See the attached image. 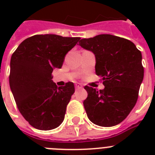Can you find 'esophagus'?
<instances>
[{"label": "esophagus", "mask_w": 155, "mask_h": 155, "mask_svg": "<svg viewBox=\"0 0 155 155\" xmlns=\"http://www.w3.org/2000/svg\"><path fill=\"white\" fill-rule=\"evenodd\" d=\"M75 88H77V89H80V88H82L83 86L80 84H76L75 85Z\"/></svg>", "instance_id": "obj_1"}]
</instances>
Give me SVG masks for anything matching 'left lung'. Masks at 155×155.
<instances>
[{
    "label": "left lung",
    "instance_id": "left-lung-1",
    "mask_svg": "<svg viewBox=\"0 0 155 155\" xmlns=\"http://www.w3.org/2000/svg\"><path fill=\"white\" fill-rule=\"evenodd\" d=\"M96 56V74L104 88L97 91L85 86L84 106L95 125L110 127L126 118L137 103L143 80L142 53L131 41L111 35H100L79 42Z\"/></svg>",
    "mask_w": 155,
    "mask_h": 155
}]
</instances>
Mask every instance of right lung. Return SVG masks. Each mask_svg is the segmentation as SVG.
<instances>
[{
	"mask_svg": "<svg viewBox=\"0 0 155 155\" xmlns=\"http://www.w3.org/2000/svg\"><path fill=\"white\" fill-rule=\"evenodd\" d=\"M80 38L37 35L25 39L10 61L9 85L23 117L38 130L55 129L63 121L67 105L75 92L72 82L57 87L54 68H61L64 57Z\"/></svg>",
	"mask_w": 155,
	"mask_h": 155,
	"instance_id": "add662e5",
	"label": "right lung"
}]
</instances>
